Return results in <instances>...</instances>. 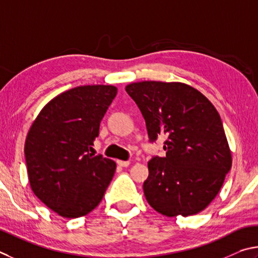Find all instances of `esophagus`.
Instances as JSON below:
<instances>
[{"instance_id": "esophagus-1", "label": "esophagus", "mask_w": 258, "mask_h": 258, "mask_svg": "<svg viewBox=\"0 0 258 258\" xmlns=\"http://www.w3.org/2000/svg\"><path fill=\"white\" fill-rule=\"evenodd\" d=\"M116 163L119 166H123V168H126L130 164V161H121V160H117Z\"/></svg>"}]
</instances>
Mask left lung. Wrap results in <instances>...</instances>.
Instances as JSON below:
<instances>
[{
  "instance_id": "obj_1",
  "label": "left lung",
  "mask_w": 258,
  "mask_h": 258,
  "mask_svg": "<svg viewBox=\"0 0 258 258\" xmlns=\"http://www.w3.org/2000/svg\"><path fill=\"white\" fill-rule=\"evenodd\" d=\"M146 121L148 137L165 136V157L148 162L144 194L166 216L194 215L218 195L232 156L222 121L200 90L172 81H139L125 86Z\"/></svg>"
}]
</instances>
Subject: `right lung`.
I'll use <instances>...</instances> for the list:
<instances>
[{
  "mask_svg": "<svg viewBox=\"0 0 258 258\" xmlns=\"http://www.w3.org/2000/svg\"><path fill=\"white\" fill-rule=\"evenodd\" d=\"M116 93L112 85L69 89L51 99L30 125L25 143L30 188L62 218L90 213L114 175V161L89 151Z\"/></svg>",
  "mask_w": 258,
  "mask_h": 258,
  "instance_id": "1",
  "label": "right lung"
}]
</instances>
